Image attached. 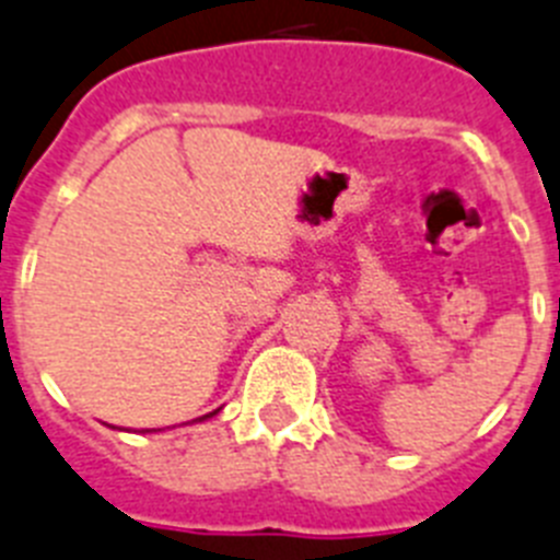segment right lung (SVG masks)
Instances as JSON below:
<instances>
[{"instance_id":"1","label":"right lung","mask_w":560,"mask_h":560,"mask_svg":"<svg viewBox=\"0 0 560 560\" xmlns=\"http://www.w3.org/2000/svg\"><path fill=\"white\" fill-rule=\"evenodd\" d=\"M214 413H218V410H214ZM209 417H212V413H207V417H200V419H209ZM195 422H198V419H195Z\"/></svg>"}]
</instances>
